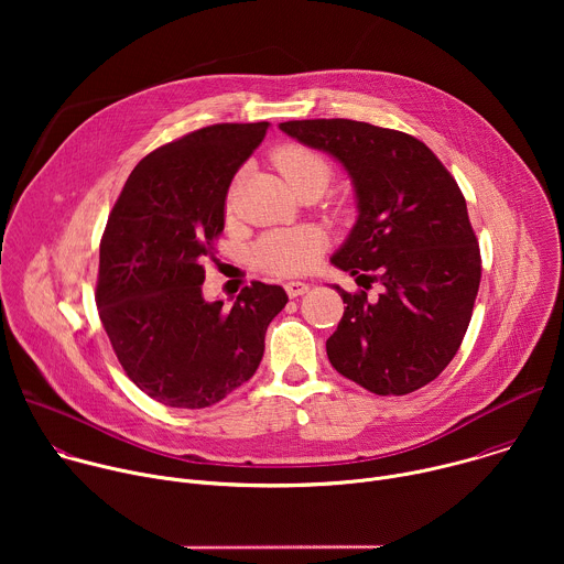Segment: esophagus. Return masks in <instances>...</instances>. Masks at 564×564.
Here are the masks:
<instances>
[{
  "label": "esophagus",
  "mask_w": 564,
  "mask_h": 564,
  "mask_svg": "<svg viewBox=\"0 0 564 564\" xmlns=\"http://www.w3.org/2000/svg\"><path fill=\"white\" fill-rule=\"evenodd\" d=\"M310 290V285L307 283H303V281H288L285 283V292H288V296H301V294H305Z\"/></svg>",
  "instance_id": "obj_1"
}]
</instances>
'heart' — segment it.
I'll list each match as a JSON object with an SVG mask.
<instances>
[{
  "label": "heart",
  "mask_w": 564,
  "mask_h": 564,
  "mask_svg": "<svg viewBox=\"0 0 564 564\" xmlns=\"http://www.w3.org/2000/svg\"><path fill=\"white\" fill-rule=\"evenodd\" d=\"M272 160L294 194L305 187H316L318 192H324L333 178V167L328 160L301 144H285L276 149ZM316 252L318 240L314 234L290 229L263 236L254 248V259L268 272L299 274L312 265Z\"/></svg>",
  "instance_id": "obj_1"
}]
</instances>
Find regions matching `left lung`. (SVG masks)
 <instances>
[{"label": "left lung", "mask_w": 564, "mask_h": 564, "mask_svg": "<svg viewBox=\"0 0 564 564\" xmlns=\"http://www.w3.org/2000/svg\"><path fill=\"white\" fill-rule=\"evenodd\" d=\"M279 129L333 155L348 172L357 220L330 263L375 280L379 297L346 292L326 341L337 372L375 394H409L455 357L473 314L481 265L466 200L417 138L357 120H290Z\"/></svg>", "instance_id": "obj_1"}]
</instances>
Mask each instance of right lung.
Wrapping results in <instances>:
<instances>
[{
  "instance_id": "1",
  "label": "right lung",
  "mask_w": 564,
  "mask_h": 564,
  "mask_svg": "<svg viewBox=\"0 0 564 564\" xmlns=\"http://www.w3.org/2000/svg\"><path fill=\"white\" fill-rule=\"evenodd\" d=\"M270 122L212 124L142 158L100 243L98 312L127 377L172 409H207L259 368L281 285L254 281L231 307L203 296V259L225 227L234 174Z\"/></svg>"
}]
</instances>
